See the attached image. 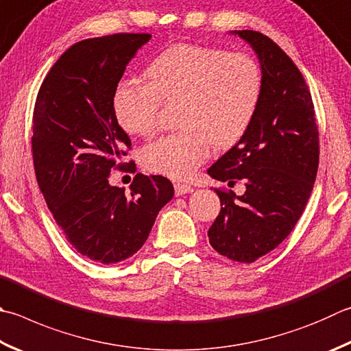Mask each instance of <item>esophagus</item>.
<instances>
[{"label":"esophagus","mask_w":351,"mask_h":351,"mask_svg":"<svg viewBox=\"0 0 351 351\" xmlns=\"http://www.w3.org/2000/svg\"><path fill=\"white\" fill-rule=\"evenodd\" d=\"M174 189H176V195L189 194V193H193V191H194V188L191 186V184H188V183H180V182L174 184Z\"/></svg>","instance_id":"1"}]
</instances>
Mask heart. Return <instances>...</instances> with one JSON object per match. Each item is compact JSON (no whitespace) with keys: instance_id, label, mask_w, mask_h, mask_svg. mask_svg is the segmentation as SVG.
<instances>
[{"instance_id":"heart-1","label":"heart","mask_w":351,"mask_h":351,"mask_svg":"<svg viewBox=\"0 0 351 351\" xmlns=\"http://www.w3.org/2000/svg\"><path fill=\"white\" fill-rule=\"evenodd\" d=\"M147 84H122L114 96L119 123L130 134L149 137L160 105L177 104V133L145 147L143 167L186 178L215 149L234 147L246 134L263 91L260 65L246 53L177 44L145 70Z\"/></svg>"}]
</instances>
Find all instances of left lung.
<instances>
[{
	"instance_id": "8db88e82",
	"label": "left lung",
	"mask_w": 351,
	"mask_h": 351,
	"mask_svg": "<svg viewBox=\"0 0 351 351\" xmlns=\"http://www.w3.org/2000/svg\"><path fill=\"white\" fill-rule=\"evenodd\" d=\"M261 62L263 91L249 130L208 169L246 191L215 189L220 214L209 228L218 254L254 263L278 247L298 223L319 165V133L308 85L278 44L255 30L235 32Z\"/></svg>"
}]
</instances>
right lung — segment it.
I'll return each mask as SVG.
<instances>
[{"label": "right lung", "mask_w": 351, "mask_h": 351, "mask_svg": "<svg viewBox=\"0 0 351 351\" xmlns=\"http://www.w3.org/2000/svg\"><path fill=\"white\" fill-rule=\"evenodd\" d=\"M149 38L114 33L73 44L47 73L33 110L38 186L67 241L96 263L133 256L174 195L163 176L136 174L128 194L108 183L131 149L114 113L117 84ZM123 171L136 173V163Z\"/></svg>", "instance_id": "obj_1"}]
</instances>
